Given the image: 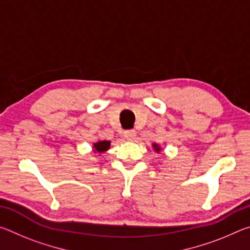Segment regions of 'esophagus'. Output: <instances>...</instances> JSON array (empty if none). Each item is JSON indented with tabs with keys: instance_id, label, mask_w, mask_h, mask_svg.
Segmentation results:
<instances>
[{
	"instance_id": "obj_1",
	"label": "esophagus",
	"mask_w": 250,
	"mask_h": 250,
	"mask_svg": "<svg viewBox=\"0 0 250 250\" xmlns=\"http://www.w3.org/2000/svg\"><path fill=\"white\" fill-rule=\"evenodd\" d=\"M135 135H137V132H135L134 130H126L125 131V138L126 139V140H133V139L135 138Z\"/></svg>"
}]
</instances>
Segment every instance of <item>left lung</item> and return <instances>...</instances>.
I'll return each instance as SVG.
<instances>
[{
    "label": "left lung",
    "instance_id": "8db88e82",
    "mask_svg": "<svg viewBox=\"0 0 250 250\" xmlns=\"http://www.w3.org/2000/svg\"><path fill=\"white\" fill-rule=\"evenodd\" d=\"M153 146H154V150H155L156 152H159V151H160V147L158 146V145H155V143H154Z\"/></svg>",
    "mask_w": 250,
    "mask_h": 250
}]
</instances>
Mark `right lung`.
<instances>
[{
	"label": "right lung",
	"instance_id": "add662e5",
	"mask_svg": "<svg viewBox=\"0 0 250 250\" xmlns=\"http://www.w3.org/2000/svg\"><path fill=\"white\" fill-rule=\"evenodd\" d=\"M94 147H95V151L99 152V153H101V152H104L107 151L109 147H110V141H99L97 142L94 145Z\"/></svg>",
	"mask_w": 250,
	"mask_h": 250
}]
</instances>
